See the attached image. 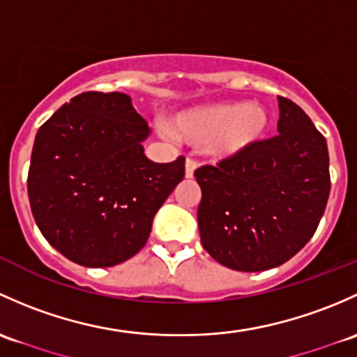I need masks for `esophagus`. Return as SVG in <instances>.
Wrapping results in <instances>:
<instances>
[{"label":"esophagus","mask_w":357,"mask_h":357,"mask_svg":"<svg viewBox=\"0 0 357 357\" xmlns=\"http://www.w3.org/2000/svg\"><path fill=\"white\" fill-rule=\"evenodd\" d=\"M197 163L194 160H187L185 161V178H192L194 174H196Z\"/></svg>","instance_id":"34e87169"}]
</instances>
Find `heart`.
<instances>
[{"label":"heart","instance_id":"heart-1","mask_svg":"<svg viewBox=\"0 0 357 357\" xmlns=\"http://www.w3.org/2000/svg\"><path fill=\"white\" fill-rule=\"evenodd\" d=\"M168 125L180 141L204 146L213 158L230 160L263 141L271 119L261 105L225 101L183 109Z\"/></svg>","mask_w":357,"mask_h":357}]
</instances>
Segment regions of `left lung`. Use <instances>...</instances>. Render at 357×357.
Wrapping results in <instances>:
<instances>
[{"instance_id": "obj_1", "label": "left lung", "mask_w": 357, "mask_h": 357, "mask_svg": "<svg viewBox=\"0 0 357 357\" xmlns=\"http://www.w3.org/2000/svg\"><path fill=\"white\" fill-rule=\"evenodd\" d=\"M278 135L196 170L197 223L213 259L237 271L280 266L310 242L330 194L328 148L310 116L278 96Z\"/></svg>"}]
</instances>
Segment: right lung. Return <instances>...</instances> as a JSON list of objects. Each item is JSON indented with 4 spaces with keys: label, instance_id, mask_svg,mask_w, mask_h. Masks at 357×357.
Wrapping results in <instances>:
<instances>
[{
    "label": "right lung",
    "instance_id": "1",
    "mask_svg": "<svg viewBox=\"0 0 357 357\" xmlns=\"http://www.w3.org/2000/svg\"><path fill=\"white\" fill-rule=\"evenodd\" d=\"M146 120L123 93H82L36 134L27 192L47 242L89 268L115 266L148 242L153 218L185 174V158L148 160Z\"/></svg>",
    "mask_w": 357,
    "mask_h": 357
}]
</instances>
